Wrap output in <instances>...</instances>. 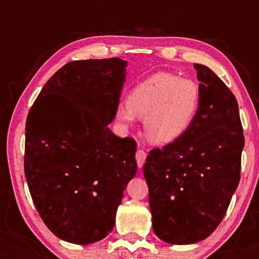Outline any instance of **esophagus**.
Segmentation results:
<instances>
[{
    "label": "esophagus",
    "instance_id": "obj_1",
    "mask_svg": "<svg viewBox=\"0 0 259 259\" xmlns=\"http://www.w3.org/2000/svg\"><path fill=\"white\" fill-rule=\"evenodd\" d=\"M146 158H147V153L145 152L144 150H138L137 153H136V159H137V164L139 167H143L145 161H146Z\"/></svg>",
    "mask_w": 259,
    "mask_h": 259
}]
</instances>
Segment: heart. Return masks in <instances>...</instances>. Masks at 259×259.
Returning a JSON list of instances; mask_svg holds the SVG:
<instances>
[{
	"label": "heart",
	"instance_id": "heart-1",
	"mask_svg": "<svg viewBox=\"0 0 259 259\" xmlns=\"http://www.w3.org/2000/svg\"><path fill=\"white\" fill-rule=\"evenodd\" d=\"M200 100V87L194 80L173 73H155L131 90L126 104L116 108L115 119L122 126H132L139 116L151 140L171 144L189 131L199 112Z\"/></svg>",
	"mask_w": 259,
	"mask_h": 259
}]
</instances>
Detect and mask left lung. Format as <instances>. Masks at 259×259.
Returning <instances> with one entry per match:
<instances>
[{
    "label": "left lung",
    "mask_w": 259,
    "mask_h": 259,
    "mask_svg": "<svg viewBox=\"0 0 259 259\" xmlns=\"http://www.w3.org/2000/svg\"><path fill=\"white\" fill-rule=\"evenodd\" d=\"M200 107L189 131L150 151L144 165L153 231L175 245L207 238L239 184L244 147L236 97L206 66L194 63Z\"/></svg>",
    "instance_id": "1"
}]
</instances>
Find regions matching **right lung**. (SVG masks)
<instances>
[{
    "label": "right lung",
    "mask_w": 259,
    "mask_h": 259,
    "mask_svg": "<svg viewBox=\"0 0 259 259\" xmlns=\"http://www.w3.org/2000/svg\"><path fill=\"white\" fill-rule=\"evenodd\" d=\"M127 61L79 60L42 88L26 122L24 175L35 207L56 237L99 242L112 231L137 143L107 125L115 118Z\"/></svg>",
    "instance_id": "obj_1"
}]
</instances>
